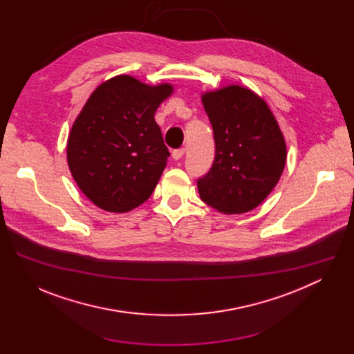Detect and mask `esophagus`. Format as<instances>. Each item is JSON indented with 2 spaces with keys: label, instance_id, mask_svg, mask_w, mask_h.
Masks as SVG:
<instances>
[{
  "label": "esophagus",
  "instance_id": "esophagus-1",
  "mask_svg": "<svg viewBox=\"0 0 354 354\" xmlns=\"http://www.w3.org/2000/svg\"><path fill=\"white\" fill-rule=\"evenodd\" d=\"M185 148H179V149H175V151H172V158L175 160V161H179V160H182L183 157H185Z\"/></svg>",
  "mask_w": 354,
  "mask_h": 354
}]
</instances>
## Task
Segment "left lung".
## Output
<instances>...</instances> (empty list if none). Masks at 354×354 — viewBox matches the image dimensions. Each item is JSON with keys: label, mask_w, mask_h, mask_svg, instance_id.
<instances>
[{"label": "left lung", "mask_w": 354, "mask_h": 354, "mask_svg": "<svg viewBox=\"0 0 354 354\" xmlns=\"http://www.w3.org/2000/svg\"><path fill=\"white\" fill-rule=\"evenodd\" d=\"M216 142L210 171L197 179L201 200L220 213L258 207L286 165V141L276 118L254 91L228 85L201 95Z\"/></svg>", "instance_id": "1"}]
</instances>
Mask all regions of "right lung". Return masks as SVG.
I'll list each match as a JSON object with an SVG mask.
<instances>
[{"label": "right lung", "mask_w": 354, "mask_h": 354, "mask_svg": "<svg viewBox=\"0 0 354 354\" xmlns=\"http://www.w3.org/2000/svg\"><path fill=\"white\" fill-rule=\"evenodd\" d=\"M172 92L171 84L118 75L86 100L68 136L67 162L99 209L126 213L153 194L169 157L154 115Z\"/></svg>", "instance_id": "obj_1"}]
</instances>
